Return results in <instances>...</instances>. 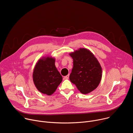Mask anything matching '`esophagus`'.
Instances as JSON below:
<instances>
[{
    "label": "esophagus",
    "instance_id": "obj_1",
    "mask_svg": "<svg viewBox=\"0 0 133 133\" xmlns=\"http://www.w3.org/2000/svg\"><path fill=\"white\" fill-rule=\"evenodd\" d=\"M69 75H67V76H64V78L67 79L69 78Z\"/></svg>",
    "mask_w": 133,
    "mask_h": 133
}]
</instances>
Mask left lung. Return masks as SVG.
<instances>
[{
    "label": "left lung",
    "instance_id": "8db88e82",
    "mask_svg": "<svg viewBox=\"0 0 133 133\" xmlns=\"http://www.w3.org/2000/svg\"><path fill=\"white\" fill-rule=\"evenodd\" d=\"M69 55L73 59V68L69 76L70 82L83 94L95 89L102 79V69L94 55L83 48Z\"/></svg>",
    "mask_w": 133,
    "mask_h": 133
}]
</instances>
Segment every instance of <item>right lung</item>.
I'll list each match as a JSON object with an SVG mask.
<instances>
[{
	"label": "right lung",
	"instance_id": "add662e5",
	"mask_svg": "<svg viewBox=\"0 0 133 133\" xmlns=\"http://www.w3.org/2000/svg\"><path fill=\"white\" fill-rule=\"evenodd\" d=\"M55 58L46 56L39 59L36 63L32 73L34 83L40 92L51 95L56 90L63 80L57 69Z\"/></svg>",
	"mask_w": 133,
	"mask_h": 133
}]
</instances>
